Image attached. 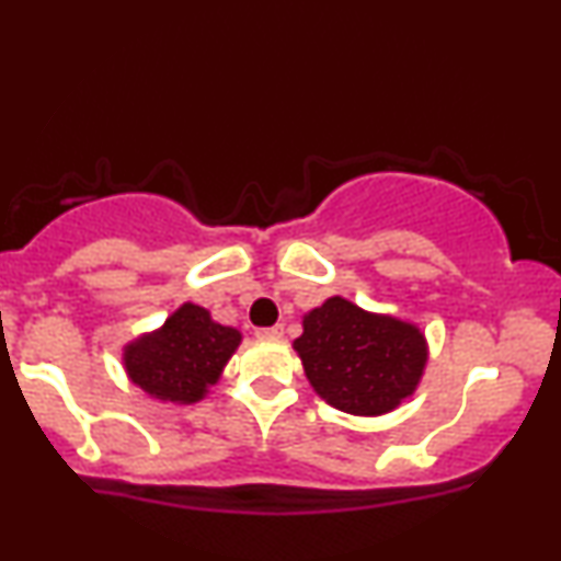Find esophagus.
Masks as SVG:
<instances>
[{
    "label": "esophagus",
    "instance_id": "1",
    "mask_svg": "<svg viewBox=\"0 0 561 561\" xmlns=\"http://www.w3.org/2000/svg\"><path fill=\"white\" fill-rule=\"evenodd\" d=\"M261 336V340H282V336H285V329L282 327H268V329H259V332H255Z\"/></svg>",
    "mask_w": 561,
    "mask_h": 561
}]
</instances>
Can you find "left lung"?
Instances as JSON below:
<instances>
[{
	"instance_id": "1",
	"label": "left lung",
	"mask_w": 561,
	"mask_h": 561,
	"mask_svg": "<svg viewBox=\"0 0 561 561\" xmlns=\"http://www.w3.org/2000/svg\"><path fill=\"white\" fill-rule=\"evenodd\" d=\"M293 347L316 394L350 415L400 408L428 360L426 336L415 323L368 313L340 295L302 316Z\"/></svg>"
}]
</instances>
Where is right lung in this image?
Segmentation results:
<instances>
[{
	"instance_id": "add662e5",
	"label": "right lung",
	"mask_w": 561,
	"mask_h": 561,
	"mask_svg": "<svg viewBox=\"0 0 561 561\" xmlns=\"http://www.w3.org/2000/svg\"><path fill=\"white\" fill-rule=\"evenodd\" d=\"M242 334L221 327L206 308L185 302L164 327L123 350V363L135 387L161 402L193 404L204 400L234 355Z\"/></svg>"
}]
</instances>
